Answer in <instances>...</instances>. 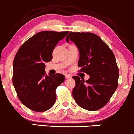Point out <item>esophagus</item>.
I'll return each instance as SVG.
<instances>
[{
  "label": "esophagus",
  "instance_id": "obj_1",
  "mask_svg": "<svg viewBox=\"0 0 134 134\" xmlns=\"http://www.w3.org/2000/svg\"><path fill=\"white\" fill-rule=\"evenodd\" d=\"M65 79H69V78L71 77V76H70V75H68V74H66L65 76Z\"/></svg>",
  "mask_w": 134,
  "mask_h": 134
}]
</instances>
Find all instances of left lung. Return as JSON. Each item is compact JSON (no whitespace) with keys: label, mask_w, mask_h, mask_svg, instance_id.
I'll return each mask as SVG.
<instances>
[{"label":"left lung","mask_w":134,"mask_h":134,"mask_svg":"<svg viewBox=\"0 0 134 134\" xmlns=\"http://www.w3.org/2000/svg\"><path fill=\"white\" fill-rule=\"evenodd\" d=\"M78 48V66L90 79L84 81L73 76L76 86L72 96L77 104L89 111L105 106L118 87L119 70L114 53L98 36L91 33L70 32L66 36Z\"/></svg>","instance_id":"8db88e82"}]
</instances>
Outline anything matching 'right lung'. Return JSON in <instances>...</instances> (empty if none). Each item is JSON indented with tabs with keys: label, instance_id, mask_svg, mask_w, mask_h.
Wrapping results in <instances>:
<instances>
[{
	"label": "right lung",
	"instance_id": "right-lung-1",
	"mask_svg": "<svg viewBox=\"0 0 134 134\" xmlns=\"http://www.w3.org/2000/svg\"><path fill=\"white\" fill-rule=\"evenodd\" d=\"M68 33L39 32L25 41L15 56L14 87L21 103L33 111H44L55 104V90L64 82L65 76L61 74L46 75L44 63L52 60L55 47Z\"/></svg>",
	"mask_w": 134,
	"mask_h": 134
}]
</instances>
